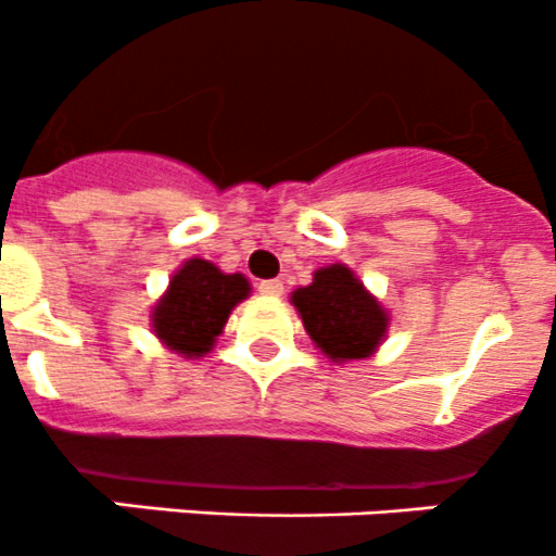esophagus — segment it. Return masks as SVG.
<instances>
[{
  "instance_id": "obj_1",
  "label": "esophagus",
  "mask_w": 556,
  "mask_h": 556,
  "mask_svg": "<svg viewBox=\"0 0 556 556\" xmlns=\"http://www.w3.org/2000/svg\"><path fill=\"white\" fill-rule=\"evenodd\" d=\"M256 289H260V294H265V296H280V294H283V283H280L278 278L260 280V286H256Z\"/></svg>"
}]
</instances>
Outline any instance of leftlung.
I'll return each instance as SVG.
<instances>
[{"label":"left lung","mask_w":556,"mask_h":556,"mask_svg":"<svg viewBox=\"0 0 556 556\" xmlns=\"http://www.w3.org/2000/svg\"><path fill=\"white\" fill-rule=\"evenodd\" d=\"M291 305L316 349L338 365L372 356L389 332L387 307L340 262L318 267L313 283L291 291Z\"/></svg>","instance_id":"left-lung-1"}]
</instances>
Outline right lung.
<instances>
[{
	"label": "right lung",
	"instance_id": "add662e5",
	"mask_svg": "<svg viewBox=\"0 0 556 556\" xmlns=\"http://www.w3.org/2000/svg\"><path fill=\"white\" fill-rule=\"evenodd\" d=\"M249 294L251 283L240 273H222L200 256L186 260L151 307L153 334L175 354L200 359L216 345L235 305Z\"/></svg>",
	"mask_w": 556,
	"mask_h": 556
}]
</instances>
